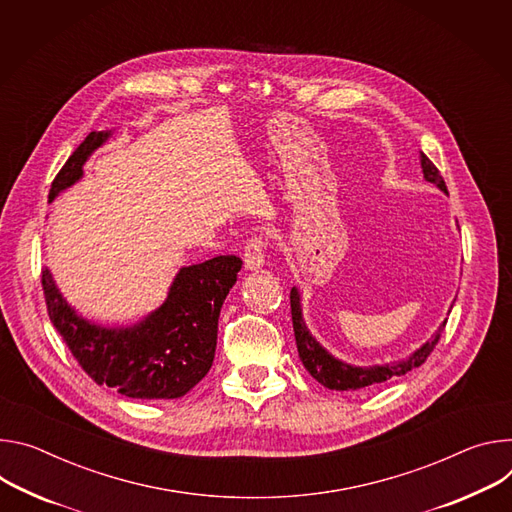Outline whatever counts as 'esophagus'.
<instances>
[{"label": "esophagus", "mask_w": 512, "mask_h": 512, "mask_svg": "<svg viewBox=\"0 0 512 512\" xmlns=\"http://www.w3.org/2000/svg\"><path fill=\"white\" fill-rule=\"evenodd\" d=\"M264 250H266V240L260 236H254L248 240L246 248H244V264L246 270L256 272L264 266Z\"/></svg>", "instance_id": "esophagus-1"}]
</instances>
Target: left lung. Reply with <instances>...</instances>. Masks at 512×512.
Returning <instances> with one entry per match:
<instances>
[{"label":"left lung","mask_w":512,"mask_h":512,"mask_svg":"<svg viewBox=\"0 0 512 512\" xmlns=\"http://www.w3.org/2000/svg\"><path fill=\"white\" fill-rule=\"evenodd\" d=\"M421 168H423V177L427 183H433L439 191L447 193L445 181L439 175V170L423 152H421ZM291 313H293V329H295V342H297L299 358H301L303 366L307 368V372L329 390H360L366 386H376L380 382H386L394 376H405L407 372L419 368L427 360V356L437 346L441 331L445 327V321H443L437 327V331L427 339V342L405 360L374 364V366H354V364H348L344 360L335 358L333 354H329L313 337V333L309 331V327L303 319L301 293L297 287L291 289Z\"/></svg>","instance_id":"8db88e82"}]
</instances>
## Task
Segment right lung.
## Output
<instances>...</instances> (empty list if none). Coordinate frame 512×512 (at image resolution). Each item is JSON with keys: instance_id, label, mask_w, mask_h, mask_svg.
I'll use <instances>...</instances> for the list:
<instances>
[{"instance_id": "1", "label": "right lung", "mask_w": 512, "mask_h": 512, "mask_svg": "<svg viewBox=\"0 0 512 512\" xmlns=\"http://www.w3.org/2000/svg\"><path fill=\"white\" fill-rule=\"evenodd\" d=\"M111 130L91 132L52 181L48 203L83 179V166ZM242 260L217 256L183 266L164 303L132 325H99L77 313L42 270V289L52 325L81 368L101 386L130 399L168 401L187 394L211 368L221 305L236 285Z\"/></svg>"}]
</instances>
